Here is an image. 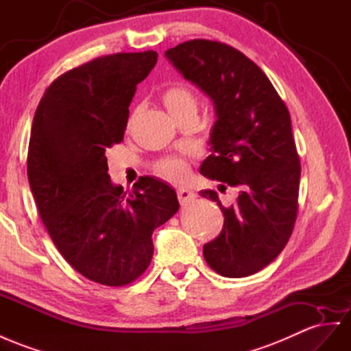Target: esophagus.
I'll return each mask as SVG.
<instances>
[{
    "label": "esophagus",
    "instance_id": "1",
    "mask_svg": "<svg viewBox=\"0 0 351 351\" xmlns=\"http://www.w3.org/2000/svg\"><path fill=\"white\" fill-rule=\"evenodd\" d=\"M195 197H197L195 193L191 191V190H188V188H179V190H178V200L182 206L191 204L195 200Z\"/></svg>",
    "mask_w": 351,
    "mask_h": 351
}]
</instances>
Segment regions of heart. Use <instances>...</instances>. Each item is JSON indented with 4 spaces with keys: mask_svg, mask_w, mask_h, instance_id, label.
Instances as JSON below:
<instances>
[{
    "mask_svg": "<svg viewBox=\"0 0 351 351\" xmlns=\"http://www.w3.org/2000/svg\"><path fill=\"white\" fill-rule=\"evenodd\" d=\"M163 104L173 117L197 111V99L194 93L182 84L167 88L163 93ZM156 172L170 182H182L190 176V167H188V163L184 158L169 157L158 161L156 165Z\"/></svg>",
    "mask_w": 351,
    "mask_h": 351,
    "instance_id": "obj_1",
    "label": "heart"
}]
</instances>
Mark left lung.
<instances>
[{"instance_id": "obj_1", "label": "left lung", "mask_w": 351, "mask_h": 351, "mask_svg": "<svg viewBox=\"0 0 351 351\" xmlns=\"http://www.w3.org/2000/svg\"><path fill=\"white\" fill-rule=\"evenodd\" d=\"M165 56L215 108L212 154L200 166L209 179L240 186L223 206L219 236L203 246L206 263L223 277H246L273 263L289 240L298 210L301 166L291 115L261 68L227 44L191 40Z\"/></svg>"}]
</instances>
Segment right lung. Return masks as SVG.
Instances as JSON below:
<instances>
[{"instance_id":"add662e5","label":"right lung","mask_w":351,"mask_h":351,"mask_svg":"<svg viewBox=\"0 0 351 351\" xmlns=\"http://www.w3.org/2000/svg\"><path fill=\"white\" fill-rule=\"evenodd\" d=\"M157 53H117L51 83L34 115L28 181L41 221L69 265L88 280L128 285L148 268L152 231L179 209L175 190L145 176L129 194L105 152L124 138L129 106Z\"/></svg>"}]
</instances>
